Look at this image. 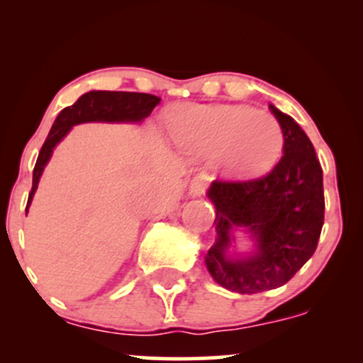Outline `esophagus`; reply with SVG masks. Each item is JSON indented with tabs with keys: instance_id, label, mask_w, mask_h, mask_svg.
<instances>
[{
	"instance_id": "34e87169",
	"label": "esophagus",
	"mask_w": 363,
	"mask_h": 363,
	"mask_svg": "<svg viewBox=\"0 0 363 363\" xmlns=\"http://www.w3.org/2000/svg\"><path fill=\"white\" fill-rule=\"evenodd\" d=\"M206 187H208L206 179L201 177V176H198V177H194L193 181H191L189 193H191V196H201V194H205Z\"/></svg>"
}]
</instances>
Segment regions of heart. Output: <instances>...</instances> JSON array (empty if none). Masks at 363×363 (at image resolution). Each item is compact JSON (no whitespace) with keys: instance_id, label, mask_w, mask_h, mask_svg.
Here are the masks:
<instances>
[{"instance_id":"heart-1","label":"heart","mask_w":363,"mask_h":363,"mask_svg":"<svg viewBox=\"0 0 363 363\" xmlns=\"http://www.w3.org/2000/svg\"><path fill=\"white\" fill-rule=\"evenodd\" d=\"M174 138L193 153H220L234 176L252 177L277 164L283 150L280 123L244 106H193L179 112Z\"/></svg>"}]
</instances>
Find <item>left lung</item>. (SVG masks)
Here are the masks:
<instances>
[{
	"mask_svg": "<svg viewBox=\"0 0 363 363\" xmlns=\"http://www.w3.org/2000/svg\"><path fill=\"white\" fill-rule=\"evenodd\" d=\"M283 131V155L268 174L254 179H218L208 196L216 208V239L208 251V272L237 294L283 286L311 259L324 223L323 169L302 128L274 106ZM232 226L257 237L258 252L245 260L224 256Z\"/></svg>",
	"mask_w": 363,
	"mask_h": 363,
	"instance_id": "8db88e82",
	"label": "left lung"
}]
</instances>
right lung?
<instances>
[{"label": "right lung", "mask_w": 363, "mask_h": 363, "mask_svg": "<svg viewBox=\"0 0 363 363\" xmlns=\"http://www.w3.org/2000/svg\"><path fill=\"white\" fill-rule=\"evenodd\" d=\"M160 104V97L152 94H138V91H89L82 95L73 106L65 107L60 112L56 121H54L51 131L45 138L43 148H40L39 157H37L34 176H32V189L28 194L27 210L32 201L37 184H39L40 174L51 158L52 148L65 138L66 133L72 129L74 124L89 123V121H141L148 118L152 111Z\"/></svg>", "instance_id": "1"}]
</instances>
